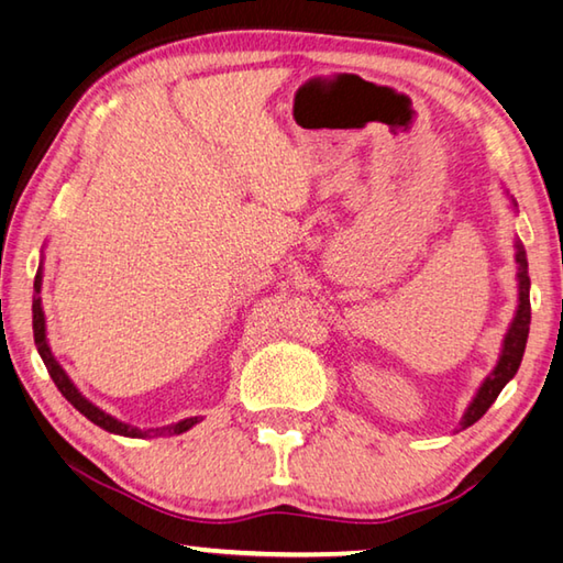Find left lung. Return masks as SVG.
<instances>
[{
  "label": "left lung",
  "mask_w": 563,
  "mask_h": 563,
  "mask_svg": "<svg viewBox=\"0 0 563 563\" xmlns=\"http://www.w3.org/2000/svg\"><path fill=\"white\" fill-rule=\"evenodd\" d=\"M509 197V191H506ZM511 209L516 211V201L509 197ZM514 260H516V282H519V301H516V311L509 329H506L504 342H501V352H499V362L492 368V374L486 376L478 386L474 399L468 401V407L464 411L462 421H459V429H468L472 423L489 411L492 404L496 401V396L501 394L506 384L514 379V374L519 372L521 366V356L523 349H527V339H529V324H531V301H529V289H531V279H529V262H527V249L516 239L514 242Z\"/></svg>",
  "instance_id": "8db88e82"
}]
</instances>
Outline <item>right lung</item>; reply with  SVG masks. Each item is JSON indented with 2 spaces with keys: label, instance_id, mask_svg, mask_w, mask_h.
Wrapping results in <instances>:
<instances>
[{
  "label": "right lung",
  "instance_id": "1",
  "mask_svg": "<svg viewBox=\"0 0 563 563\" xmlns=\"http://www.w3.org/2000/svg\"><path fill=\"white\" fill-rule=\"evenodd\" d=\"M44 260L40 262V269H36V276H34V297H32V327H34V344H36V352H40L44 366H47V372L52 376V382L57 384V389L62 391L64 399H67L74 409H77L79 413H85V417L97 423V427H101L104 431H109V434H119V437H129V439H146V437H174V434H184V431H189L195 423H199V417H189V419H181L177 423H167V427H159V429H140V427H132V423H124L114 419L112 413L101 411L97 404H91L85 394H81L77 386H74V382L67 376V372H64L62 364L54 358L52 349H49V342H47V319H44V307H42V276H44V269H42Z\"/></svg>",
  "mask_w": 563,
  "mask_h": 563
}]
</instances>
